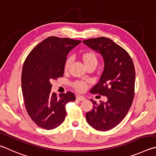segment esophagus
<instances>
[{"instance_id":"34e87169","label":"esophagus","mask_w":156,"mask_h":156,"mask_svg":"<svg viewBox=\"0 0 156 156\" xmlns=\"http://www.w3.org/2000/svg\"><path fill=\"white\" fill-rule=\"evenodd\" d=\"M76 99L79 101H83V100H85V97L81 96V95H76Z\"/></svg>"}]
</instances>
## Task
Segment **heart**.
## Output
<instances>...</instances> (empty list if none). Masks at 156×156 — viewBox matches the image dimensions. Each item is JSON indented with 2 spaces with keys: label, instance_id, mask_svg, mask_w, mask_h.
<instances>
[{
  "label": "heart",
  "instance_id": "heart-1",
  "mask_svg": "<svg viewBox=\"0 0 156 156\" xmlns=\"http://www.w3.org/2000/svg\"><path fill=\"white\" fill-rule=\"evenodd\" d=\"M80 57L83 63L84 66H94L95 67L97 66L98 64V59L97 56L95 53L93 51H86L83 52L81 54ZM72 59L71 58H68L64 64V69L68 70L71 64ZM75 88L78 91H83L84 89L86 88V84L83 82H76L74 84Z\"/></svg>",
  "mask_w": 156,
  "mask_h": 156
}]
</instances>
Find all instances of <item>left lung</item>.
Segmentation results:
<instances>
[{"label":"left lung","instance_id":"8db88e82","mask_svg":"<svg viewBox=\"0 0 156 156\" xmlns=\"http://www.w3.org/2000/svg\"><path fill=\"white\" fill-rule=\"evenodd\" d=\"M83 44L102 56L104 68L99 82L91 89L92 93L107 97V101L94 107L86 114L88 123L99 131L116 127L126 116L134 96L136 73L127 52L110 38L101 37L83 41Z\"/></svg>","mask_w":156,"mask_h":156}]
</instances>
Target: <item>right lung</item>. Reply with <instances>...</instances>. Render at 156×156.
Returning <instances> with one entry per match:
<instances>
[{
	"instance_id": "right-lung-1",
	"label": "right lung",
	"mask_w": 156,
	"mask_h": 156,
	"mask_svg": "<svg viewBox=\"0 0 156 156\" xmlns=\"http://www.w3.org/2000/svg\"><path fill=\"white\" fill-rule=\"evenodd\" d=\"M81 40L51 36L35 46L24 62L22 90L27 113L35 124L48 130L64 122L66 105L75 100L70 92L57 97L51 81L62 77L67 55Z\"/></svg>"
}]
</instances>
